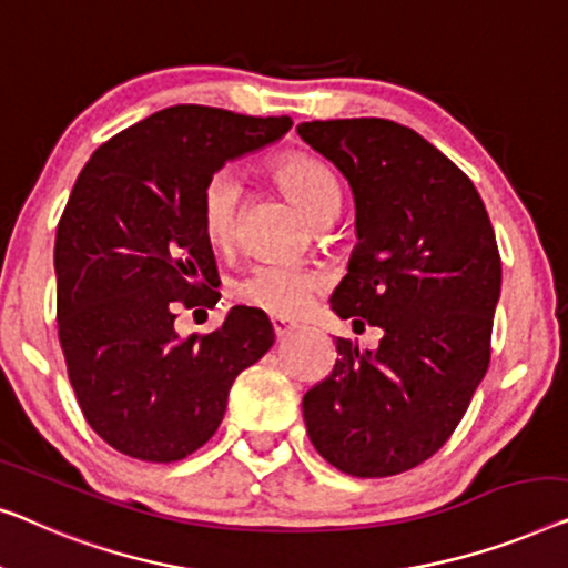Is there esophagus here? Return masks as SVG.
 Returning <instances> with one entry per match:
<instances>
[{
	"instance_id": "esophagus-1",
	"label": "esophagus",
	"mask_w": 568,
	"mask_h": 568,
	"mask_svg": "<svg viewBox=\"0 0 568 568\" xmlns=\"http://www.w3.org/2000/svg\"><path fill=\"white\" fill-rule=\"evenodd\" d=\"M270 324H273V332H275L277 339H283V337H287V334H291L293 329H298V324L287 322V318H283V316H273V318H270Z\"/></svg>"
}]
</instances>
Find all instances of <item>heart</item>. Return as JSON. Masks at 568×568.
<instances>
[{
  "mask_svg": "<svg viewBox=\"0 0 568 568\" xmlns=\"http://www.w3.org/2000/svg\"><path fill=\"white\" fill-rule=\"evenodd\" d=\"M273 174L287 195L298 203L311 221L337 211L339 182L324 159L314 154H285L275 162ZM242 182L234 172H219L207 180L201 201V226L213 250H229L236 239ZM324 287V275L298 262H265L252 267L231 285V295L244 306L270 316H295Z\"/></svg>",
  "mask_w": 568,
  "mask_h": 568,
  "instance_id": "heart-1",
  "label": "heart"
}]
</instances>
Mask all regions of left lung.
Returning <instances> with one entry per match:
<instances>
[{"mask_svg":"<svg viewBox=\"0 0 568 568\" xmlns=\"http://www.w3.org/2000/svg\"><path fill=\"white\" fill-rule=\"evenodd\" d=\"M355 197L357 244L332 311L383 332L337 339V363L303 396V422L342 474L381 478L440 450L489 367L501 291L497 239L474 182L412 128L383 118L301 123Z\"/></svg>","mask_w":568,"mask_h":568,"instance_id":"left-lung-1","label":"left lung"}]
</instances>
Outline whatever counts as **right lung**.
I'll return each mask as SVG.
<instances>
[{
	"label": "right lung",
	"mask_w": 568,
	"mask_h": 568,
	"mask_svg": "<svg viewBox=\"0 0 568 568\" xmlns=\"http://www.w3.org/2000/svg\"><path fill=\"white\" fill-rule=\"evenodd\" d=\"M293 121L174 105L90 156L55 229V318L84 419L131 458L172 463L211 440L236 375L273 347L257 308L182 339L180 308L215 306L201 226L207 180L281 141Z\"/></svg>",
	"instance_id": "1"
}]
</instances>
